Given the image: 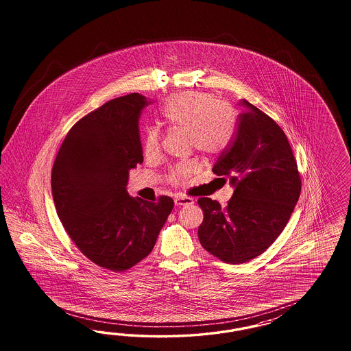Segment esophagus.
<instances>
[{
  "mask_svg": "<svg viewBox=\"0 0 351 351\" xmlns=\"http://www.w3.org/2000/svg\"><path fill=\"white\" fill-rule=\"evenodd\" d=\"M194 203L193 198H188V197H176L175 198V206L181 207V206H191Z\"/></svg>",
  "mask_w": 351,
  "mask_h": 351,
  "instance_id": "1",
  "label": "esophagus"
}]
</instances>
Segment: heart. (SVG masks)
<instances>
[{"label":"heart","mask_w":351,"mask_h":351,"mask_svg":"<svg viewBox=\"0 0 351 351\" xmlns=\"http://www.w3.org/2000/svg\"><path fill=\"white\" fill-rule=\"evenodd\" d=\"M162 119L169 128L189 134L193 145L204 154L220 153L233 136V123L225 112V106L208 94L186 93L172 97L162 109ZM143 152L147 158L158 154L160 134L157 130L149 128L145 132ZM197 169V165L191 162L181 165L171 171V182H185Z\"/></svg>","instance_id":"heart-1"}]
</instances>
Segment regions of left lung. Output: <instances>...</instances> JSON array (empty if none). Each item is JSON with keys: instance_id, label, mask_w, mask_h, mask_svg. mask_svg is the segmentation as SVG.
<instances>
[{"instance_id": "left-lung-1", "label": "left lung", "mask_w": 351, "mask_h": 351, "mask_svg": "<svg viewBox=\"0 0 351 351\" xmlns=\"http://www.w3.org/2000/svg\"><path fill=\"white\" fill-rule=\"evenodd\" d=\"M239 104L243 110L235 136L213 167L217 176L229 178L233 197L225 208L211 198L198 199L204 213L198 228L201 245L234 265L274 243L301 191L298 165L283 130L245 99Z\"/></svg>"}]
</instances>
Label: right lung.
<instances>
[{"label":"right lung","instance_id":"obj_1","mask_svg":"<svg viewBox=\"0 0 351 351\" xmlns=\"http://www.w3.org/2000/svg\"><path fill=\"white\" fill-rule=\"evenodd\" d=\"M140 94L109 100L80 119L64 138L51 172L56 213L71 239L96 265L123 271L152 252L173 208L131 197L128 171L143 162Z\"/></svg>","mask_w":351,"mask_h":351}]
</instances>
